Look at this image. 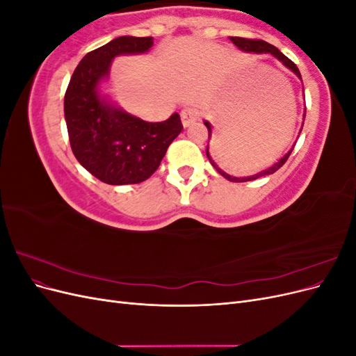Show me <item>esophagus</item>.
I'll return each instance as SVG.
<instances>
[{"instance_id":"34e87169","label":"esophagus","mask_w":356,"mask_h":356,"mask_svg":"<svg viewBox=\"0 0 356 356\" xmlns=\"http://www.w3.org/2000/svg\"><path fill=\"white\" fill-rule=\"evenodd\" d=\"M199 118V111L195 106H186V108L181 110V120L184 127H188L191 123H195Z\"/></svg>"}]
</instances>
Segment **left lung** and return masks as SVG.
<instances>
[{"instance_id": "1", "label": "left lung", "mask_w": 356, "mask_h": 356, "mask_svg": "<svg viewBox=\"0 0 356 356\" xmlns=\"http://www.w3.org/2000/svg\"><path fill=\"white\" fill-rule=\"evenodd\" d=\"M230 41H232L233 44H234L236 47H238L239 50H242V51L255 53V55H263V53H267V55H272L273 58H276L279 62H281L285 68H288L291 72H294V74L297 75V77L301 80V74H300V71H298L296 63H294L293 60H289L281 50L276 49V47L272 46V44H268V42H266V41H263V40H248V38H242V37H230ZM305 117H306V108H305V114H303V123H305ZM203 123H204V126L208 127V131H209V139H211L212 126H211V123H209L208 120H204ZM301 129H303V126H301ZM301 129H300V132H301ZM298 135H300V134H298ZM294 145H296V144H294ZM294 145L291 147L289 152H288L284 157L279 159L273 166L267 168V169H264V170H261V172H258V174H255V175L242 177V178L229 175L227 172H224L222 169H220V168L217 166V163H215V161H213L212 157H211V154H209V144H208V147H207V156H208V159H209V161H211V165H212L215 169H217L218 174L222 175L225 179H229V181H232V182H246V181H254V179H258V178H261V177L275 174V172L285 163L286 159L289 157V154L293 153Z\"/></svg>"}]
</instances>
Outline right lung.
I'll use <instances>...</instances> for the list:
<instances>
[{"instance_id":"add662e5","label":"right lung","mask_w":356,"mask_h":356,"mask_svg":"<svg viewBox=\"0 0 356 356\" xmlns=\"http://www.w3.org/2000/svg\"><path fill=\"white\" fill-rule=\"evenodd\" d=\"M152 47L153 37L114 38L88 53L70 80L63 113L72 153L105 184H138L152 177L182 131L178 113L165 122H145L101 93L115 56L143 55Z\"/></svg>"}]
</instances>
